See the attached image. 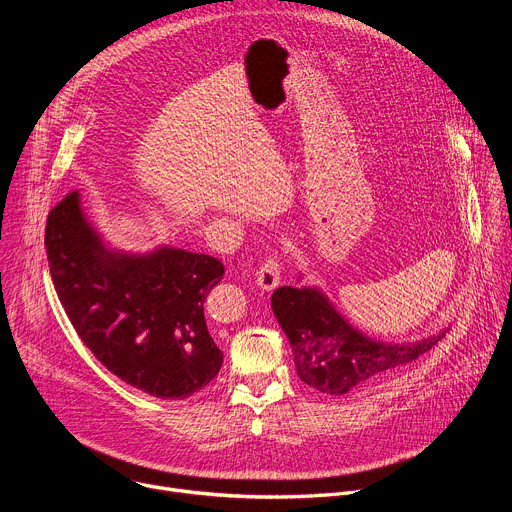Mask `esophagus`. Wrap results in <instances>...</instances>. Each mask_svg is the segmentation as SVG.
<instances>
[{
	"instance_id": "obj_1",
	"label": "esophagus",
	"mask_w": 512,
	"mask_h": 512,
	"mask_svg": "<svg viewBox=\"0 0 512 512\" xmlns=\"http://www.w3.org/2000/svg\"><path fill=\"white\" fill-rule=\"evenodd\" d=\"M279 279H281V265L277 257H267L257 271V285L263 291H271L273 287L279 285Z\"/></svg>"
}]
</instances>
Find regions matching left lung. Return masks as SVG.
Here are the masks:
<instances>
[{
	"label": "left lung",
	"mask_w": 512,
	"mask_h": 512,
	"mask_svg": "<svg viewBox=\"0 0 512 512\" xmlns=\"http://www.w3.org/2000/svg\"><path fill=\"white\" fill-rule=\"evenodd\" d=\"M271 308L294 350L300 379L326 395H344L371 385L446 336L442 330L419 342L373 340L348 324L320 287L308 285L275 289Z\"/></svg>",
	"instance_id": "1"
}]
</instances>
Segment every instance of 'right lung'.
<instances>
[{
    "label": "right lung",
    "mask_w": 512,
    "mask_h": 512,
    "mask_svg": "<svg viewBox=\"0 0 512 512\" xmlns=\"http://www.w3.org/2000/svg\"><path fill=\"white\" fill-rule=\"evenodd\" d=\"M58 300L85 346L127 385L158 399H186L221 371L204 300L223 263L162 245L148 253L107 247L70 192L44 235Z\"/></svg>",
    "instance_id": "add662e5"
}]
</instances>
